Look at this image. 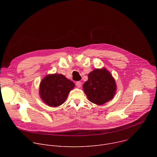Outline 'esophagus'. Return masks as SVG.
Returning a JSON list of instances; mask_svg holds the SVG:
<instances>
[{
	"label": "esophagus",
	"mask_w": 157,
	"mask_h": 157,
	"mask_svg": "<svg viewBox=\"0 0 157 157\" xmlns=\"http://www.w3.org/2000/svg\"><path fill=\"white\" fill-rule=\"evenodd\" d=\"M76 86H77L78 87H81V85H82L81 82V81H77V82H76Z\"/></svg>",
	"instance_id": "obj_1"
}]
</instances>
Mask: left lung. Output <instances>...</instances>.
I'll use <instances>...</instances> for the list:
<instances>
[{
  "mask_svg": "<svg viewBox=\"0 0 157 157\" xmlns=\"http://www.w3.org/2000/svg\"><path fill=\"white\" fill-rule=\"evenodd\" d=\"M83 89L89 101L102 105L113 98L116 84L111 74L105 68L96 69L88 75Z\"/></svg>",
  "mask_w": 157,
  "mask_h": 157,
  "instance_id": "1",
  "label": "left lung"
}]
</instances>
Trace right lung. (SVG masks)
Returning a JSON list of instances; mask_svg holds the SVG:
<instances>
[{"mask_svg": "<svg viewBox=\"0 0 157 157\" xmlns=\"http://www.w3.org/2000/svg\"><path fill=\"white\" fill-rule=\"evenodd\" d=\"M74 87V82L63 75H48L40 83V95L47 104L57 107L64 103Z\"/></svg>", "mask_w": 157, "mask_h": 157, "instance_id": "add662e5", "label": "right lung"}]
</instances>
